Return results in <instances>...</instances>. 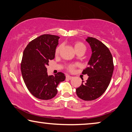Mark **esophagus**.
I'll list each match as a JSON object with an SVG mask.
<instances>
[{
    "label": "esophagus",
    "mask_w": 132,
    "mask_h": 132,
    "mask_svg": "<svg viewBox=\"0 0 132 132\" xmlns=\"http://www.w3.org/2000/svg\"><path fill=\"white\" fill-rule=\"evenodd\" d=\"M66 78L68 79H71L73 78L72 76L69 75H67L66 76Z\"/></svg>",
    "instance_id": "1"
}]
</instances>
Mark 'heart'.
<instances>
[{
    "label": "heart",
    "instance_id": "heart-1",
    "mask_svg": "<svg viewBox=\"0 0 132 132\" xmlns=\"http://www.w3.org/2000/svg\"><path fill=\"white\" fill-rule=\"evenodd\" d=\"M61 47H62V45H59V46L56 47V50H55V54H56V55L59 53ZM75 49L76 52H79V51L82 50H85L86 47H85V45H84L82 43L77 42L75 43ZM75 67V66L73 65V64L72 65H70L68 67V69L70 71H73V70H74Z\"/></svg>",
    "mask_w": 132,
    "mask_h": 132
}]
</instances>
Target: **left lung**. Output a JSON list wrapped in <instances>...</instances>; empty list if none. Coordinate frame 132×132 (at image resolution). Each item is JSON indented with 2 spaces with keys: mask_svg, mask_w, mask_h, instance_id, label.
<instances>
[{
  "mask_svg": "<svg viewBox=\"0 0 132 132\" xmlns=\"http://www.w3.org/2000/svg\"><path fill=\"white\" fill-rule=\"evenodd\" d=\"M91 47L92 54L88 63V67L82 74L89 76L86 82L76 89V94L85 101L94 100L103 95L109 86L113 75V56L108 47L97 39L88 37L86 39Z\"/></svg>",
  "mask_w": 132,
  "mask_h": 132,
  "instance_id": "8db88e82",
  "label": "left lung"
}]
</instances>
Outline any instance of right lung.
Wrapping results in <instances>:
<instances>
[{"instance_id":"obj_1","label":"right lung","mask_w":132,"mask_h":132,"mask_svg":"<svg viewBox=\"0 0 132 132\" xmlns=\"http://www.w3.org/2000/svg\"><path fill=\"white\" fill-rule=\"evenodd\" d=\"M59 38L54 35H42L29 43L23 52L21 69L23 81L31 94L38 99L54 97L59 84L66 78L62 72L54 76L47 72L46 66L49 60L54 59Z\"/></svg>"}]
</instances>
